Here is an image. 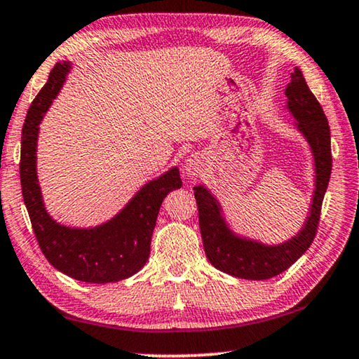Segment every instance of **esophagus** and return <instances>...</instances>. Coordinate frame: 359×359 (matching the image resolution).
I'll list each match as a JSON object with an SVG mask.
<instances>
[{
    "mask_svg": "<svg viewBox=\"0 0 359 359\" xmlns=\"http://www.w3.org/2000/svg\"><path fill=\"white\" fill-rule=\"evenodd\" d=\"M201 172H202L201 158L196 157V156L186 158V161H184V173H186V176H189V178H196V176L201 175Z\"/></svg>",
    "mask_w": 359,
    "mask_h": 359,
    "instance_id": "obj_1",
    "label": "esophagus"
}]
</instances>
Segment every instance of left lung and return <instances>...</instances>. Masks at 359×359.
<instances>
[{
  "instance_id": "8db88e82",
  "label": "left lung",
  "mask_w": 359,
  "mask_h": 359,
  "mask_svg": "<svg viewBox=\"0 0 359 359\" xmlns=\"http://www.w3.org/2000/svg\"><path fill=\"white\" fill-rule=\"evenodd\" d=\"M285 96L287 109L297 118V128L311 147L316 172V189L313 194L310 215L300 233L279 245H264L262 242L239 237L228 228L222 215V207L210 191L203 186L194 187L198 226L208 262L219 271L236 278L263 280L285 271L310 249L318 231L323 198L332 170L329 123L321 104L310 91L300 69L295 67V72L290 75Z\"/></svg>"
}]
</instances>
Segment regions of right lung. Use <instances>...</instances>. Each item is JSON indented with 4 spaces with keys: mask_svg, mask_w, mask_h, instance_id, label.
I'll return each instance as SVG.
<instances>
[{
    "mask_svg": "<svg viewBox=\"0 0 359 359\" xmlns=\"http://www.w3.org/2000/svg\"><path fill=\"white\" fill-rule=\"evenodd\" d=\"M70 62H57L27 112L22 128L20 186L33 233L46 260L76 280L91 284L117 283L144 266L151 253L152 231L162 201L183 184L172 168L136 192L122 212L96 228H67L49 217L36 176L38 125L62 88Z\"/></svg>",
    "mask_w": 359,
    "mask_h": 359,
    "instance_id": "right-lung-1",
    "label": "right lung"
}]
</instances>
